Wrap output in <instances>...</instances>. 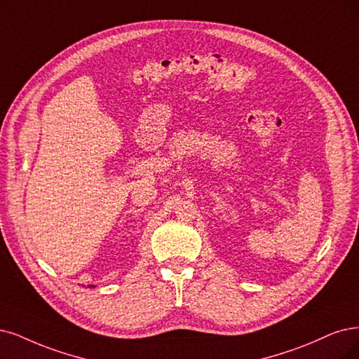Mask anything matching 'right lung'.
Instances as JSON below:
<instances>
[{
	"label": "right lung",
	"mask_w": 359,
	"mask_h": 359,
	"mask_svg": "<svg viewBox=\"0 0 359 359\" xmlns=\"http://www.w3.org/2000/svg\"><path fill=\"white\" fill-rule=\"evenodd\" d=\"M88 287H95V285H88Z\"/></svg>",
	"instance_id": "1"
}]
</instances>
